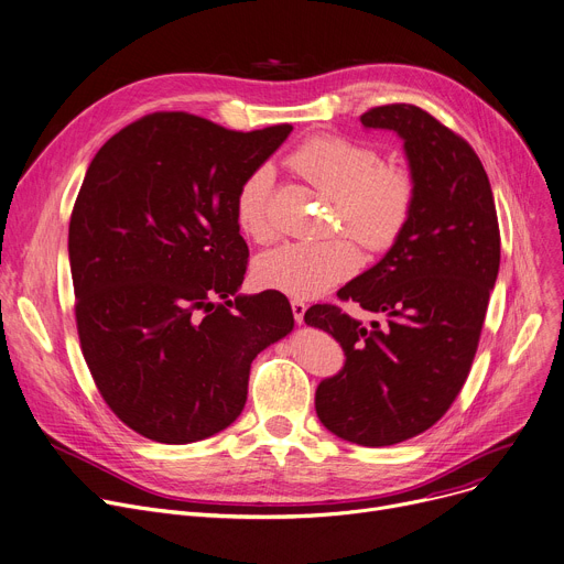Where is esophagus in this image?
Segmentation results:
<instances>
[{
    "mask_svg": "<svg viewBox=\"0 0 564 564\" xmlns=\"http://www.w3.org/2000/svg\"><path fill=\"white\" fill-rule=\"evenodd\" d=\"M291 310H293V318H295V323H297V325H302V321H305V312H307L305 300L293 297V300H291Z\"/></svg>",
    "mask_w": 564,
    "mask_h": 564,
    "instance_id": "1",
    "label": "esophagus"
}]
</instances>
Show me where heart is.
<instances>
[{
    "label": "heart",
    "instance_id": "b5f03b06",
    "mask_svg": "<svg viewBox=\"0 0 564 564\" xmlns=\"http://www.w3.org/2000/svg\"><path fill=\"white\" fill-rule=\"evenodd\" d=\"M291 164L332 196L334 216L364 243L379 248L391 243L404 226L413 203V178L400 164H381L377 153L359 142L318 135L307 140ZM273 173L259 166L239 185L235 219L239 230L254 243L275 237L271 221ZM359 267V250L348 237L321 241H289L254 259V282L289 295H316L352 275Z\"/></svg>",
    "mask_w": 564,
    "mask_h": 564
}]
</instances>
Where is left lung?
I'll list each match as a JSON object with an SVG mask.
<instances>
[{
	"instance_id": "1",
	"label": "left lung",
	"mask_w": 564,
	"mask_h": 564,
	"mask_svg": "<svg viewBox=\"0 0 564 564\" xmlns=\"http://www.w3.org/2000/svg\"><path fill=\"white\" fill-rule=\"evenodd\" d=\"M361 123L404 140L413 178L395 243L338 291L386 323L364 327L336 305L310 307L305 323L345 352L343 370L316 388L321 422L348 443L386 447L436 424L458 398L479 348L501 237L488 173L460 135L411 104L370 108Z\"/></svg>"
}]
</instances>
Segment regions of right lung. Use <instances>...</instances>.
I'll list each match as a JSON object with an SVG mask.
<instances>
[{
    "label": "right lung",
    "instance_id": "add662e5",
    "mask_svg": "<svg viewBox=\"0 0 564 564\" xmlns=\"http://www.w3.org/2000/svg\"><path fill=\"white\" fill-rule=\"evenodd\" d=\"M291 131L153 112L85 173L67 243L80 350L110 411L149 441L230 426L252 359L293 329L280 291L237 293L248 246L235 219L239 185Z\"/></svg>",
    "mask_w": 564,
    "mask_h": 564
}]
</instances>
